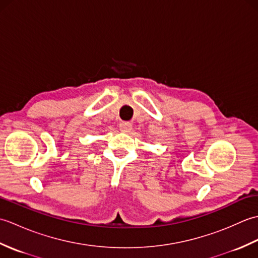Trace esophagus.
<instances>
[{
    "instance_id": "esophagus-1",
    "label": "esophagus",
    "mask_w": 258,
    "mask_h": 258,
    "mask_svg": "<svg viewBox=\"0 0 258 258\" xmlns=\"http://www.w3.org/2000/svg\"><path fill=\"white\" fill-rule=\"evenodd\" d=\"M131 130H132V124H131V123H128V122H122V123L119 124V131H120V132L128 133Z\"/></svg>"
}]
</instances>
